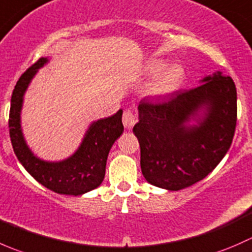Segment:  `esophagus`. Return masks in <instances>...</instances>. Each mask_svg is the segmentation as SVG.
<instances>
[{"label": "esophagus", "mask_w": 252, "mask_h": 252, "mask_svg": "<svg viewBox=\"0 0 252 252\" xmlns=\"http://www.w3.org/2000/svg\"><path fill=\"white\" fill-rule=\"evenodd\" d=\"M122 121H123L124 126H126V128H128V129L131 128V126H133L134 124L136 123L135 116H134V113L130 110H126V111H124L123 118H122Z\"/></svg>", "instance_id": "34e87169"}]
</instances>
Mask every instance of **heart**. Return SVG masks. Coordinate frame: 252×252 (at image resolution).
Wrapping results in <instances>:
<instances>
[{"label":"heart","instance_id":"b5f03b06","mask_svg":"<svg viewBox=\"0 0 252 252\" xmlns=\"http://www.w3.org/2000/svg\"><path fill=\"white\" fill-rule=\"evenodd\" d=\"M146 75L155 78L152 81L150 94L155 97H166L179 89L184 79V69L179 64H172L166 67L162 61H154L146 67Z\"/></svg>","mask_w":252,"mask_h":252}]
</instances>
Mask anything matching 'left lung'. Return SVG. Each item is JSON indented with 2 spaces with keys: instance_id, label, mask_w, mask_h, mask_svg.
<instances>
[{
  "instance_id": "1",
  "label": "left lung",
  "mask_w": 252,
  "mask_h": 252,
  "mask_svg": "<svg viewBox=\"0 0 252 252\" xmlns=\"http://www.w3.org/2000/svg\"><path fill=\"white\" fill-rule=\"evenodd\" d=\"M133 131L140 144L142 175L150 184L178 191L200 182L229 150L236 126V89L220 72L191 90L139 103Z\"/></svg>"
}]
</instances>
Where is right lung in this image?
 Masks as SVG:
<instances>
[{
    "label": "right lung",
    "instance_id": "add662e5",
    "mask_svg": "<svg viewBox=\"0 0 252 252\" xmlns=\"http://www.w3.org/2000/svg\"><path fill=\"white\" fill-rule=\"evenodd\" d=\"M42 57L25 70L17 81L11 98L9 136L18 161L34 179L47 189L62 195H83L100 187L106 173L108 152L114 141L123 134V111L93 122L77 151L62 161H45L35 156L25 141L20 123V113L27 89L40 68L48 63Z\"/></svg>",
    "mask_w": 252,
    "mask_h": 252
}]
</instances>
